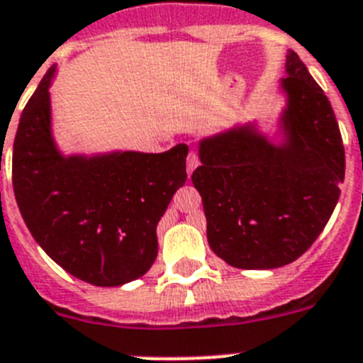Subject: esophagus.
Here are the masks:
<instances>
[{"mask_svg": "<svg viewBox=\"0 0 363 363\" xmlns=\"http://www.w3.org/2000/svg\"><path fill=\"white\" fill-rule=\"evenodd\" d=\"M198 163H200V160H198L196 152H194V150L189 152V154H187V172H189V176L193 174V170L196 169Z\"/></svg>", "mask_w": 363, "mask_h": 363, "instance_id": "esophagus-1", "label": "esophagus"}]
</instances>
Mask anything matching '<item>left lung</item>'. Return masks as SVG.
Here are the masks:
<instances>
[{
  "label": "left lung",
  "mask_w": 363,
  "mask_h": 363,
  "mask_svg": "<svg viewBox=\"0 0 363 363\" xmlns=\"http://www.w3.org/2000/svg\"><path fill=\"white\" fill-rule=\"evenodd\" d=\"M283 145L250 126L200 141L193 172L207 240L229 266L272 270L290 264L320 237L340 198L345 150L323 89L294 51L286 55Z\"/></svg>",
  "instance_id": "8db88e82"
}]
</instances>
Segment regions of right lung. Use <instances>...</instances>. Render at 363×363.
I'll return each instance as SVG.
<instances>
[{
    "label": "right lung",
    "mask_w": 363,
    "mask_h": 363,
    "mask_svg": "<svg viewBox=\"0 0 363 363\" xmlns=\"http://www.w3.org/2000/svg\"><path fill=\"white\" fill-rule=\"evenodd\" d=\"M52 75L55 67L20 117L14 196L34 240L67 274L95 286H121L156 261L157 222L187 182L189 148L64 157L51 135Z\"/></svg>",
    "instance_id": "right-lung-1"
}]
</instances>
